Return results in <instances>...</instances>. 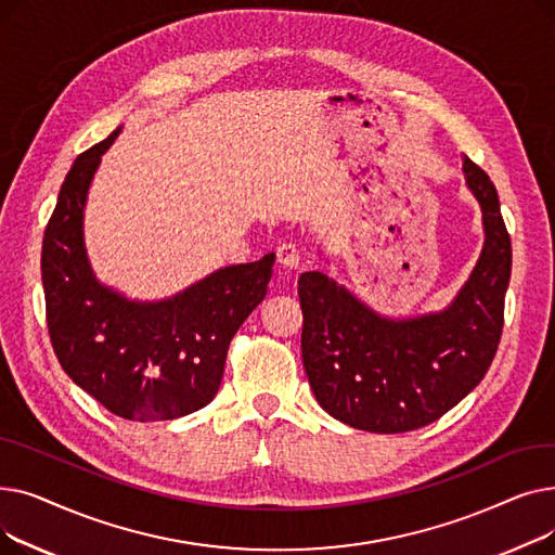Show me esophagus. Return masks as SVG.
<instances>
[{"mask_svg": "<svg viewBox=\"0 0 555 555\" xmlns=\"http://www.w3.org/2000/svg\"><path fill=\"white\" fill-rule=\"evenodd\" d=\"M299 249L295 245H281L276 249V262L283 270H297L299 268Z\"/></svg>", "mask_w": 555, "mask_h": 555, "instance_id": "esophagus-1", "label": "esophagus"}]
</instances>
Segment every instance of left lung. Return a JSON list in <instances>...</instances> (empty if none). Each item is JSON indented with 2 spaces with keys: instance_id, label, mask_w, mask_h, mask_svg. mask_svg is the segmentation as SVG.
Wrapping results in <instances>:
<instances>
[{
  "instance_id": "obj_1",
  "label": "left lung",
  "mask_w": 555,
  "mask_h": 555,
  "mask_svg": "<svg viewBox=\"0 0 555 555\" xmlns=\"http://www.w3.org/2000/svg\"><path fill=\"white\" fill-rule=\"evenodd\" d=\"M463 172L481 207L486 241L446 310L389 319L324 272L299 279L308 383L333 418L356 429L400 434L439 421L483 380L498 353L511 236L488 175L468 157Z\"/></svg>"
}]
</instances>
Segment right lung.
Masks as SVG:
<instances>
[{"label":"right lung","instance_id":"1","mask_svg":"<svg viewBox=\"0 0 555 555\" xmlns=\"http://www.w3.org/2000/svg\"><path fill=\"white\" fill-rule=\"evenodd\" d=\"M121 128L76 157L42 241L47 326L72 380L126 421H172L218 393L229 341L266 299L274 254L222 268L164 301L96 281L82 241L87 191Z\"/></svg>","mask_w":555,"mask_h":555}]
</instances>
